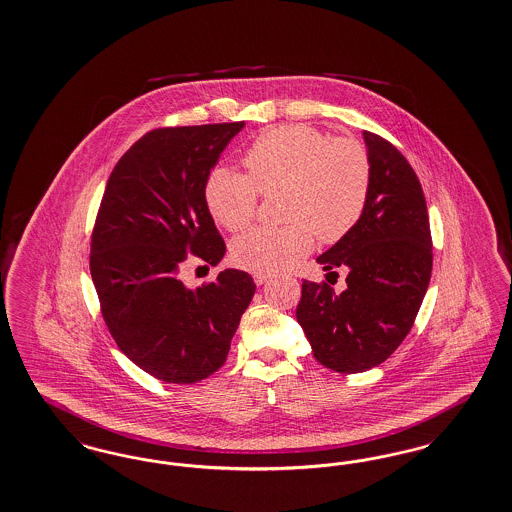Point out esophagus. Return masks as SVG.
<instances>
[{"label":"esophagus","mask_w":512,"mask_h":512,"mask_svg":"<svg viewBox=\"0 0 512 512\" xmlns=\"http://www.w3.org/2000/svg\"><path fill=\"white\" fill-rule=\"evenodd\" d=\"M268 278H270L268 274H261V272H255V274H253V280H255L257 286H263Z\"/></svg>","instance_id":"1"}]
</instances>
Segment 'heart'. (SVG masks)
Returning a JSON list of instances; mask_svg holds the SVG:
<instances>
[{
    "label": "heart",
    "mask_w": 512,
    "mask_h": 512,
    "mask_svg": "<svg viewBox=\"0 0 512 512\" xmlns=\"http://www.w3.org/2000/svg\"><path fill=\"white\" fill-rule=\"evenodd\" d=\"M247 175L226 167L209 173L205 204L230 232L244 230L263 196L284 190L282 228H251L230 246L232 263L249 272H278L307 255L314 234L324 244L343 240L368 204V152L347 137L329 139L305 123L280 125L247 148Z\"/></svg>",
    "instance_id": "heart-1"
}]
</instances>
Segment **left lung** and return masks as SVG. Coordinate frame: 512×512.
<instances>
[{"label": "left lung", "mask_w": 512, "mask_h": 512, "mask_svg": "<svg viewBox=\"0 0 512 512\" xmlns=\"http://www.w3.org/2000/svg\"><path fill=\"white\" fill-rule=\"evenodd\" d=\"M364 141L368 204L347 236L318 257L324 270L348 268L347 289L305 280L297 305L314 358L339 373L368 371L400 347L432 272L429 213L413 167L387 139L364 131Z\"/></svg>", "instance_id": "8db88e82"}]
</instances>
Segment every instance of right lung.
Masks as SVG:
<instances>
[{
  "mask_svg": "<svg viewBox=\"0 0 512 512\" xmlns=\"http://www.w3.org/2000/svg\"><path fill=\"white\" fill-rule=\"evenodd\" d=\"M244 125L152 129L104 188L89 255L104 322L123 354L165 383H196L221 368L255 293L244 270L226 268L196 289L181 278L190 257L217 265L225 255L205 183Z\"/></svg>",
  "mask_w": 512,
  "mask_h": 512,
  "instance_id": "1",
  "label": "right lung"
}]
</instances>
